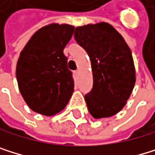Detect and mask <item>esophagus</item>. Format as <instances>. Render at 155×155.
Segmentation results:
<instances>
[{
	"mask_svg": "<svg viewBox=\"0 0 155 155\" xmlns=\"http://www.w3.org/2000/svg\"><path fill=\"white\" fill-rule=\"evenodd\" d=\"M78 73H79V71H78V70H76V71H74V74H75L76 76H78Z\"/></svg>",
	"mask_w": 155,
	"mask_h": 155,
	"instance_id": "esophagus-1",
	"label": "esophagus"
}]
</instances>
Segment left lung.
Wrapping results in <instances>:
<instances>
[{
	"label": "left lung",
	"mask_w": 155,
	"mask_h": 155,
	"mask_svg": "<svg viewBox=\"0 0 155 155\" xmlns=\"http://www.w3.org/2000/svg\"><path fill=\"white\" fill-rule=\"evenodd\" d=\"M76 41L90 56L93 87L85 95L96 119L117 114L133 91L136 75L132 53L123 37L108 23L78 27Z\"/></svg>",
	"instance_id": "8db88e82"
}]
</instances>
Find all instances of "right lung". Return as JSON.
Masks as SVG:
<instances>
[{
	"label": "right lung",
	"instance_id": "add662e5",
	"mask_svg": "<svg viewBox=\"0 0 155 155\" xmlns=\"http://www.w3.org/2000/svg\"><path fill=\"white\" fill-rule=\"evenodd\" d=\"M74 29L66 24L45 26L20 53L16 64L18 88L34 112L51 117L61 112L72 96L74 79L64 49Z\"/></svg>",
	"mask_w": 155,
	"mask_h": 155
}]
</instances>
